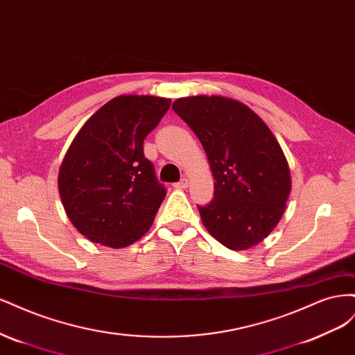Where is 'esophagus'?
<instances>
[{
	"label": "esophagus",
	"mask_w": 355,
	"mask_h": 355,
	"mask_svg": "<svg viewBox=\"0 0 355 355\" xmlns=\"http://www.w3.org/2000/svg\"><path fill=\"white\" fill-rule=\"evenodd\" d=\"M176 189H187L188 188V179H182L178 184L173 185Z\"/></svg>",
	"instance_id": "1"
}]
</instances>
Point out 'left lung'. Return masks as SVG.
<instances>
[{"instance_id": "left-lung-1", "label": "left lung", "mask_w": 355, "mask_h": 355, "mask_svg": "<svg viewBox=\"0 0 355 355\" xmlns=\"http://www.w3.org/2000/svg\"><path fill=\"white\" fill-rule=\"evenodd\" d=\"M197 135L214 179V198L198 207L213 239L247 250L283 218L292 178L283 149L262 118L225 96H188L171 105Z\"/></svg>"}]
</instances>
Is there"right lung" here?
<instances>
[{
  "label": "right lung",
  "mask_w": 355,
  "mask_h": 355,
  "mask_svg": "<svg viewBox=\"0 0 355 355\" xmlns=\"http://www.w3.org/2000/svg\"><path fill=\"white\" fill-rule=\"evenodd\" d=\"M170 103L159 96H116L71 142L59 168V196L73 228L92 243L123 249L151 228L166 189L144 157V141Z\"/></svg>",
  "instance_id": "1"
}]
</instances>
